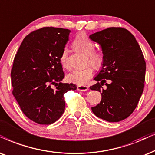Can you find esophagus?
Listing matches in <instances>:
<instances>
[{"label": "esophagus", "mask_w": 155, "mask_h": 155, "mask_svg": "<svg viewBox=\"0 0 155 155\" xmlns=\"http://www.w3.org/2000/svg\"><path fill=\"white\" fill-rule=\"evenodd\" d=\"M78 90H80V91H87L89 89L88 86L86 85H78L77 87Z\"/></svg>", "instance_id": "1"}]
</instances>
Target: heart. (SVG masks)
I'll list each match as a JSON object with an SVG mask.
<instances>
[{
    "label": "heart",
    "instance_id": "1",
    "mask_svg": "<svg viewBox=\"0 0 155 155\" xmlns=\"http://www.w3.org/2000/svg\"><path fill=\"white\" fill-rule=\"evenodd\" d=\"M73 46L78 51L87 55V61L95 68H100L103 64V55L102 53L95 51V43L85 33H80L73 41ZM60 62L62 67L69 69L70 65L68 62V51L64 48L60 57ZM93 74L92 66L87 65L82 69L75 70L68 74V80L72 83L79 85H85Z\"/></svg>",
    "mask_w": 155,
    "mask_h": 155
}]
</instances>
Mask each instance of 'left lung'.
I'll return each instance as SVG.
<instances>
[{
	"label": "left lung",
	"mask_w": 155,
	"mask_h": 155,
	"mask_svg": "<svg viewBox=\"0 0 155 155\" xmlns=\"http://www.w3.org/2000/svg\"><path fill=\"white\" fill-rule=\"evenodd\" d=\"M89 38L100 44L103 55L101 70L94 78L97 82L90 87L100 92L102 100L92 111L107 122L122 121L133 112L144 90L146 63L141 48L134 36L122 28H108ZM104 83L107 87L103 89Z\"/></svg>",
	"instance_id": "obj_1"
}]
</instances>
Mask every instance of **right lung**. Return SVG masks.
Segmentation results:
<instances>
[{"mask_svg":"<svg viewBox=\"0 0 155 155\" xmlns=\"http://www.w3.org/2000/svg\"><path fill=\"white\" fill-rule=\"evenodd\" d=\"M70 33L68 29L53 27L32 32L24 38L14 58L13 95L26 117L38 124L57 121L65 110L64 94L77 88L74 84L61 82L65 74L60 57Z\"/></svg>","mask_w":155,"mask_h":155,"instance_id":"add662e5","label":"right lung"}]
</instances>
